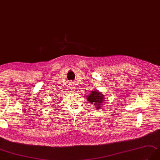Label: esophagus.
<instances>
[{"mask_svg":"<svg viewBox=\"0 0 160 160\" xmlns=\"http://www.w3.org/2000/svg\"><path fill=\"white\" fill-rule=\"evenodd\" d=\"M69 88H70V90H71L72 91H75L76 87H75V86H74V84L72 82L69 83Z\"/></svg>","mask_w":160,"mask_h":160,"instance_id":"obj_1","label":"esophagus"}]
</instances>
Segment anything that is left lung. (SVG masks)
Instances as JSON below:
<instances>
[{
  "label": "left lung",
  "mask_w": 160,
  "mask_h": 160,
  "mask_svg": "<svg viewBox=\"0 0 160 160\" xmlns=\"http://www.w3.org/2000/svg\"><path fill=\"white\" fill-rule=\"evenodd\" d=\"M87 99L88 102H90V103L95 106V108L97 110L101 108L103 102L106 101L104 95L97 90H91Z\"/></svg>",
  "instance_id": "1"
}]
</instances>
